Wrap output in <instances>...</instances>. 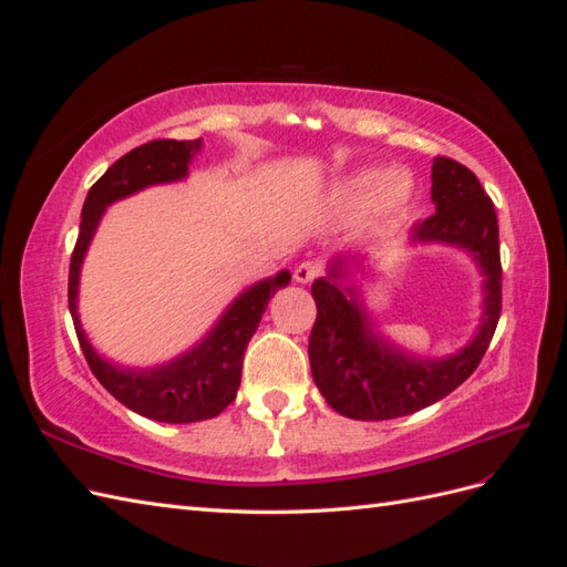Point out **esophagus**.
Listing matches in <instances>:
<instances>
[{
  "label": "esophagus",
  "instance_id": "1",
  "mask_svg": "<svg viewBox=\"0 0 567 567\" xmlns=\"http://www.w3.org/2000/svg\"><path fill=\"white\" fill-rule=\"evenodd\" d=\"M319 271H321V267L317 262H300L293 271V277L298 284H310L319 277Z\"/></svg>",
  "mask_w": 567,
  "mask_h": 567
}]
</instances>
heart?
<instances>
[{
    "label": "heart",
    "instance_id": "1",
    "mask_svg": "<svg viewBox=\"0 0 567 567\" xmlns=\"http://www.w3.org/2000/svg\"><path fill=\"white\" fill-rule=\"evenodd\" d=\"M409 196L411 179L398 169H362L340 186V200L350 210L373 203L375 210L392 213L402 208Z\"/></svg>",
    "mask_w": 567,
    "mask_h": 567
}]
</instances>
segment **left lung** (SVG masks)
I'll list each match as a JSON object with an SVG mask.
<instances>
[{"mask_svg": "<svg viewBox=\"0 0 567 567\" xmlns=\"http://www.w3.org/2000/svg\"><path fill=\"white\" fill-rule=\"evenodd\" d=\"M435 213L409 229V244L466 252L483 274V315L475 336L452 354L423 357L379 331L362 296L367 255H336L312 284L317 321L310 333L312 379L338 414L388 421L447 398L477 369L502 315L499 225L485 188L466 165L433 158Z\"/></svg>", "mask_w": 567, "mask_h": 567, "instance_id": "8db88e82", "label": "left lung"}]
</instances>
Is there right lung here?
<instances>
[{
  "label": "right lung",
  "instance_id": "obj_1",
  "mask_svg": "<svg viewBox=\"0 0 567 567\" xmlns=\"http://www.w3.org/2000/svg\"><path fill=\"white\" fill-rule=\"evenodd\" d=\"M200 148L203 140H158L132 148L127 156L115 161L84 198L78 244L71 257V277H68V307H71L80 348L87 357L92 373L117 402L140 416L161 423L215 419L236 400L248 342L260 326L271 296L290 284V271L281 269L274 277L244 288L196 346L165 364L123 367L94 350L92 340L82 329L78 298L84 255L92 246L101 217L106 215L109 205L140 194L148 186L186 179L188 165Z\"/></svg>",
  "mask_w": 567,
  "mask_h": 567
}]
</instances>
